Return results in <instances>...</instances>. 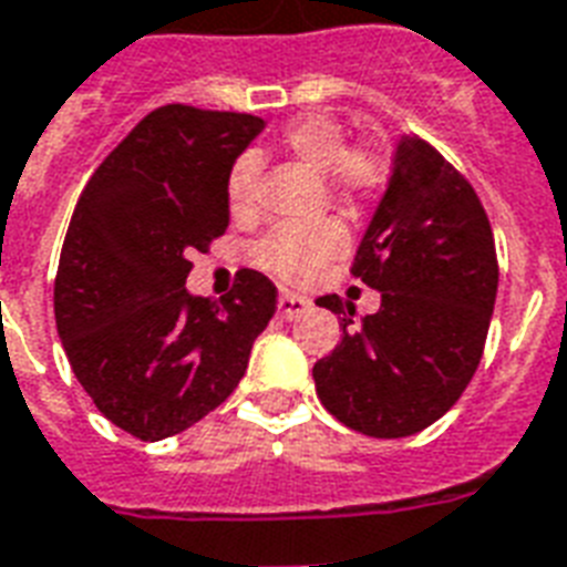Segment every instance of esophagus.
<instances>
[{
	"label": "esophagus",
	"mask_w": 567,
	"mask_h": 567,
	"mask_svg": "<svg viewBox=\"0 0 567 567\" xmlns=\"http://www.w3.org/2000/svg\"><path fill=\"white\" fill-rule=\"evenodd\" d=\"M310 307V301L301 296H296V292H280L278 298V313L284 316V319H296V316H301Z\"/></svg>",
	"instance_id": "obj_1"
}]
</instances>
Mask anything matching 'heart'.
<instances>
[{
    "label": "heart",
    "instance_id": "heart-1",
    "mask_svg": "<svg viewBox=\"0 0 567 567\" xmlns=\"http://www.w3.org/2000/svg\"><path fill=\"white\" fill-rule=\"evenodd\" d=\"M280 147L292 159L307 165L316 174H324V186L331 197L352 206H367L379 200L388 188L390 165L372 147H349V133L340 121L322 112L296 117L284 126ZM227 206L236 218H248L257 206V165L251 156H239L227 171ZM349 245V230L340 218H319L305 224H280L262 236L254 248V260L262 269L289 280L310 284L322 275L331 260H337Z\"/></svg>",
    "mask_w": 567,
    "mask_h": 567
}]
</instances>
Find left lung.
Masks as SVG:
<instances>
[{"label":"left lung","mask_w":567,"mask_h":567,"mask_svg":"<svg viewBox=\"0 0 567 567\" xmlns=\"http://www.w3.org/2000/svg\"><path fill=\"white\" fill-rule=\"evenodd\" d=\"M352 275L381 289V310L358 322L340 296L316 301L343 328L337 349L316 361V393L354 432L381 441L423 432L480 367L499 266L476 188L420 135H399L388 195Z\"/></svg>","instance_id":"obj_1"}]
</instances>
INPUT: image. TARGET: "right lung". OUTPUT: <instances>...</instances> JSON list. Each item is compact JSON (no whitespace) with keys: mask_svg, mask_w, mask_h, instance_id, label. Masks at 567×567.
Returning a JSON list of instances; mask_svg holds the SVG:
<instances>
[{"mask_svg":"<svg viewBox=\"0 0 567 567\" xmlns=\"http://www.w3.org/2000/svg\"><path fill=\"white\" fill-rule=\"evenodd\" d=\"M262 117L153 109L82 188L55 271V328L96 411L138 441L186 432L248 370L278 287L236 271L221 301L192 298V254L230 224L227 171Z\"/></svg>","mask_w":567,"mask_h":567,"instance_id":"add662e5","label":"right lung"}]
</instances>
